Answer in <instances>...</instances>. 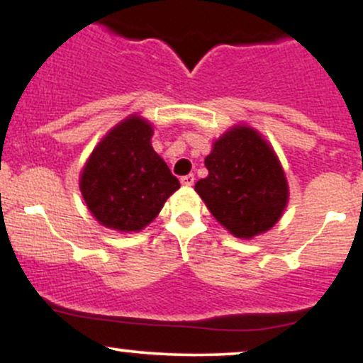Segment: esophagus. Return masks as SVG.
<instances>
[{
    "label": "esophagus",
    "instance_id": "obj_1",
    "mask_svg": "<svg viewBox=\"0 0 363 363\" xmlns=\"http://www.w3.org/2000/svg\"><path fill=\"white\" fill-rule=\"evenodd\" d=\"M180 182H182V185L191 186L195 183V177H194V174H185V177L180 178Z\"/></svg>",
    "mask_w": 363,
    "mask_h": 363
}]
</instances>
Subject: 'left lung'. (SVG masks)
Segmentation results:
<instances>
[{"mask_svg":"<svg viewBox=\"0 0 363 363\" xmlns=\"http://www.w3.org/2000/svg\"><path fill=\"white\" fill-rule=\"evenodd\" d=\"M205 167L208 177L196 182L195 191L230 234L250 239L279 220L288 203V182L257 131L232 128L216 141Z\"/></svg>","mask_w":363,"mask_h":363,"instance_id":"8db88e82","label":"left lung"}]
</instances>
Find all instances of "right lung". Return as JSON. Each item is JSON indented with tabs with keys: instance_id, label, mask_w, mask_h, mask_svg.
<instances>
[{
	"instance_id": "add662e5",
	"label": "right lung",
	"mask_w": 363,
	"mask_h": 363,
	"mask_svg": "<svg viewBox=\"0 0 363 363\" xmlns=\"http://www.w3.org/2000/svg\"><path fill=\"white\" fill-rule=\"evenodd\" d=\"M153 128L131 116L118 124L92 151L80 190L102 225L136 232L158 216L180 182L151 146Z\"/></svg>"
}]
</instances>
